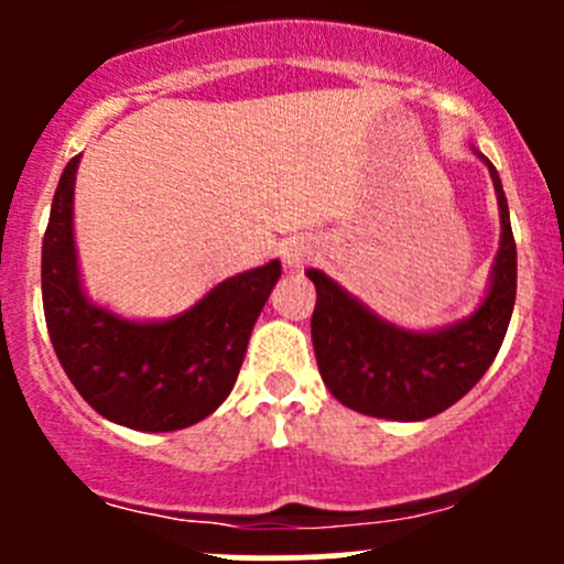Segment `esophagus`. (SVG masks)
I'll return each mask as SVG.
<instances>
[{
    "label": "esophagus",
    "mask_w": 564,
    "mask_h": 564,
    "mask_svg": "<svg viewBox=\"0 0 564 564\" xmlns=\"http://www.w3.org/2000/svg\"><path fill=\"white\" fill-rule=\"evenodd\" d=\"M314 256L316 246L311 240H292L283 248V261H286V267H292V270H300V267H303L305 261L314 259Z\"/></svg>",
    "instance_id": "obj_1"
}]
</instances>
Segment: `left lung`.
<instances>
[{
	"mask_svg": "<svg viewBox=\"0 0 564 564\" xmlns=\"http://www.w3.org/2000/svg\"><path fill=\"white\" fill-rule=\"evenodd\" d=\"M477 158L497 191L502 235L486 297L469 316L436 329L398 327L322 270H305L316 286L311 338L318 373L344 406L401 423L429 420L475 388L497 357L516 303V240L502 180L486 155Z\"/></svg>",
	"mask_w": 564,
	"mask_h": 564,
	"instance_id": "8db88e82",
	"label": "left lung"
}]
</instances>
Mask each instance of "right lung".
I'll return each instance as SVG.
<instances>
[{"label":"right lung","mask_w":564,"mask_h":564,"mask_svg":"<svg viewBox=\"0 0 564 564\" xmlns=\"http://www.w3.org/2000/svg\"><path fill=\"white\" fill-rule=\"evenodd\" d=\"M82 155L65 166L43 237V311L73 388L111 423L180 431L213 414L237 382L253 324L281 278V261L226 278L169 318H128L89 300L73 231Z\"/></svg>","instance_id":"1"}]
</instances>
